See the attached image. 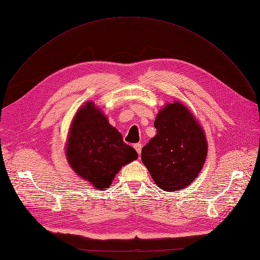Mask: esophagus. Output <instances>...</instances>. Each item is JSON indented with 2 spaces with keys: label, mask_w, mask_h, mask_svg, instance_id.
Returning <instances> with one entry per match:
<instances>
[{
  "label": "esophagus",
  "mask_w": 260,
  "mask_h": 260,
  "mask_svg": "<svg viewBox=\"0 0 260 260\" xmlns=\"http://www.w3.org/2000/svg\"><path fill=\"white\" fill-rule=\"evenodd\" d=\"M134 148H135V150L137 151V153H138L139 156H140V154H141V149H142V144H141V143L134 144Z\"/></svg>",
  "instance_id": "34e87169"
}]
</instances>
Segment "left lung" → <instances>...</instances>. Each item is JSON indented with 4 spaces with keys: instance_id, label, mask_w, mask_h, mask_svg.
<instances>
[{
    "instance_id": "obj_1",
    "label": "left lung",
    "mask_w": 260,
    "mask_h": 260,
    "mask_svg": "<svg viewBox=\"0 0 260 260\" xmlns=\"http://www.w3.org/2000/svg\"><path fill=\"white\" fill-rule=\"evenodd\" d=\"M156 136L141 151V159L155 184L167 191L192 183L207 155L205 134L192 114L180 103H168L154 122Z\"/></svg>"
}]
</instances>
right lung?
Here are the masks:
<instances>
[{"label":"right lung","mask_w":260,"mask_h":260,"mask_svg":"<svg viewBox=\"0 0 260 260\" xmlns=\"http://www.w3.org/2000/svg\"><path fill=\"white\" fill-rule=\"evenodd\" d=\"M138 154L92 102L78 109L67 143V158L75 173L96 189L108 188L122 166Z\"/></svg>","instance_id":"right-lung-1"}]
</instances>
